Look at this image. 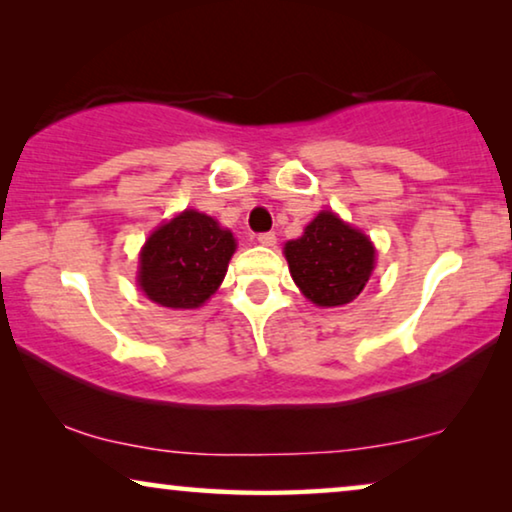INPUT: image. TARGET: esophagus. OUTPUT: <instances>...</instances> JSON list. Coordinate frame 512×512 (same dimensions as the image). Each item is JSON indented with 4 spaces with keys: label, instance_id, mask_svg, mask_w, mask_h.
I'll return each instance as SVG.
<instances>
[{
    "label": "esophagus",
    "instance_id": "1",
    "mask_svg": "<svg viewBox=\"0 0 512 512\" xmlns=\"http://www.w3.org/2000/svg\"><path fill=\"white\" fill-rule=\"evenodd\" d=\"M256 240L261 242L263 247H275V244H277V235H275V233H261V235L256 237Z\"/></svg>",
    "mask_w": 512,
    "mask_h": 512
}]
</instances>
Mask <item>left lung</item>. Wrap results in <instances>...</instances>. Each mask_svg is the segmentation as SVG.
Masks as SVG:
<instances>
[{"label":"left lung","mask_w":512,"mask_h":512,"mask_svg":"<svg viewBox=\"0 0 512 512\" xmlns=\"http://www.w3.org/2000/svg\"><path fill=\"white\" fill-rule=\"evenodd\" d=\"M284 254L293 282L321 307L352 303L375 268L368 237L333 212H321L303 237L286 242Z\"/></svg>","instance_id":"8db88e82"}]
</instances>
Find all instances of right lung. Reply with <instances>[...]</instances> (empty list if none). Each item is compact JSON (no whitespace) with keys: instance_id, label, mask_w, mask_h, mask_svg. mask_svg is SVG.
<instances>
[{"instance_id":"1","label":"right lung","mask_w":512,"mask_h":512,"mask_svg":"<svg viewBox=\"0 0 512 512\" xmlns=\"http://www.w3.org/2000/svg\"><path fill=\"white\" fill-rule=\"evenodd\" d=\"M235 237L212 216L186 209L163 223L139 256V286L153 303L193 310L219 289Z\"/></svg>"}]
</instances>
